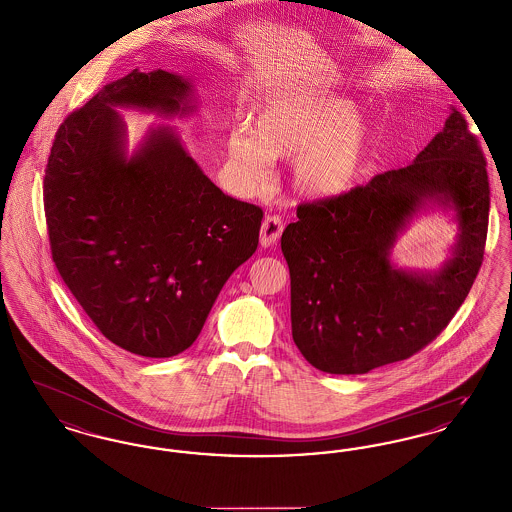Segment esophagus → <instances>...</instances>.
Returning <instances> with one entry per match:
<instances>
[{"instance_id":"esophagus-1","label":"esophagus","mask_w":512,"mask_h":512,"mask_svg":"<svg viewBox=\"0 0 512 512\" xmlns=\"http://www.w3.org/2000/svg\"><path fill=\"white\" fill-rule=\"evenodd\" d=\"M284 232V220L280 215H267L261 224V245L272 247Z\"/></svg>"}]
</instances>
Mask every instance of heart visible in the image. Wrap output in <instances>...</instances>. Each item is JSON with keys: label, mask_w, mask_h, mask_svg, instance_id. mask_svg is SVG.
Returning <instances> with one entry per match:
<instances>
[{"label": "heart", "mask_w": 512, "mask_h": 512, "mask_svg": "<svg viewBox=\"0 0 512 512\" xmlns=\"http://www.w3.org/2000/svg\"><path fill=\"white\" fill-rule=\"evenodd\" d=\"M376 136L355 103L343 98L278 99L263 107L253 132L236 128L228 155L251 186L267 180L270 161L295 159V192L307 199H336L368 171Z\"/></svg>", "instance_id": "b5f03b06"}]
</instances>
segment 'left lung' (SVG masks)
Masks as SVG:
<instances>
[{
    "mask_svg": "<svg viewBox=\"0 0 512 512\" xmlns=\"http://www.w3.org/2000/svg\"><path fill=\"white\" fill-rule=\"evenodd\" d=\"M434 206L458 222L452 257L434 273L393 266L398 234ZM487 217L486 159L457 109L409 167L336 199L301 203L282 234L301 355L328 374H366L426 347L476 280Z\"/></svg>",
    "mask_w": 512,
    "mask_h": 512,
    "instance_id": "left-lung-1",
    "label": "left lung"
}]
</instances>
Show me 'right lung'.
Here are the masks:
<instances>
[{"mask_svg": "<svg viewBox=\"0 0 512 512\" xmlns=\"http://www.w3.org/2000/svg\"><path fill=\"white\" fill-rule=\"evenodd\" d=\"M119 107L188 117L194 86L134 69L63 121L44 176L51 257L107 340L165 359L197 340L255 253L263 209L222 194L169 124L151 126L128 155Z\"/></svg>", "mask_w": 512, "mask_h": 512, "instance_id": "obj_1", "label": "right lung"}]
</instances>
